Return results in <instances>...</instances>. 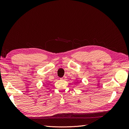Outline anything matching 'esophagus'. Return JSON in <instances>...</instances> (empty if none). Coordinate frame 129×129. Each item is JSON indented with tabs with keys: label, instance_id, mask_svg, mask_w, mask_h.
Wrapping results in <instances>:
<instances>
[{
	"label": "esophagus",
	"instance_id": "obj_1",
	"mask_svg": "<svg viewBox=\"0 0 129 129\" xmlns=\"http://www.w3.org/2000/svg\"><path fill=\"white\" fill-rule=\"evenodd\" d=\"M66 77H66V76H64L63 77H62V78H61V80H66Z\"/></svg>",
	"mask_w": 129,
	"mask_h": 129
}]
</instances>
